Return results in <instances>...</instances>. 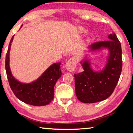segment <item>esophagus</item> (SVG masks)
<instances>
[{"label":"esophagus","mask_w":133,"mask_h":133,"mask_svg":"<svg viewBox=\"0 0 133 133\" xmlns=\"http://www.w3.org/2000/svg\"><path fill=\"white\" fill-rule=\"evenodd\" d=\"M76 66V58L75 57H71L66 64V68L69 71H73L75 70Z\"/></svg>","instance_id":"esophagus-1"}]
</instances>
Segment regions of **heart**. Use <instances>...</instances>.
I'll list each match as a JSON object with an SVG mask.
<instances>
[{
    "instance_id": "heart-1",
    "label": "heart",
    "mask_w": 133,
    "mask_h": 133,
    "mask_svg": "<svg viewBox=\"0 0 133 133\" xmlns=\"http://www.w3.org/2000/svg\"><path fill=\"white\" fill-rule=\"evenodd\" d=\"M81 32H83V31H84V29L81 28Z\"/></svg>"
}]
</instances>
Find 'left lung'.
Segmentation results:
<instances>
[{"label": "left lung", "mask_w": 133, "mask_h": 133, "mask_svg": "<svg viewBox=\"0 0 133 133\" xmlns=\"http://www.w3.org/2000/svg\"><path fill=\"white\" fill-rule=\"evenodd\" d=\"M108 38L110 40L96 42L90 47L92 50L101 47L109 49V57L104 70L95 72L86 60L82 64L84 71L74 75L76 95L82 102L90 104L106 99L113 93L119 81L123 66L121 44L115 34Z\"/></svg>", "instance_id": "1"}]
</instances>
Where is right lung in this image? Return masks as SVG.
Listing matches in <instances>:
<instances>
[{
  "mask_svg": "<svg viewBox=\"0 0 133 133\" xmlns=\"http://www.w3.org/2000/svg\"><path fill=\"white\" fill-rule=\"evenodd\" d=\"M14 36L9 44L5 60V69L10 87L15 95L22 102L34 106L49 104L54 98V87L62 76L60 63L53 64L41 77L31 83L19 82L12 76L9 67V51Z\"/></svg>",
  "mask_w": 133,
  "mask_h": 133,
  "instance_id": "add662e5",
  "label": "right lung"
}]
</instances>
